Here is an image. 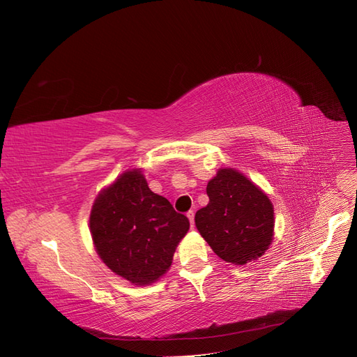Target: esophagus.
Masks as SVG:
<instances>
[{
    "label": "esophagus",
    "instance_id": "obj_1",
    "mask_svg": "<svg viewBox=\"0 0 357 357\" xmlns=\"http://www.w3.org/2000/svg\"><path fill=\"white\" fill-rule=\"evenodd\" d=\"M187 217H188V220H190L191 227H195V211H188V212H187Z\"/></svg>",
    "mask_w": 357,
    "mask_h": 357
}]
</instances>
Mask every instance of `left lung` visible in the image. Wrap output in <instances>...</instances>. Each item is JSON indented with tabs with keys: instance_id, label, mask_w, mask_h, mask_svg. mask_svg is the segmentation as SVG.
Listing matches in <instances>:
<instances>
[{
	"instance_id": "left-lung-1",
	"label": "left lung",
	"mask_w": 357,
	"mask_h": 357,
	"mask_svg": "<svg viewBox=\"0 0 357 357\" xmlns=\"http://www.w3.org/2000/svg\"><path fill=\"white\" fill-rule=\"evenodd\" d=\"M209 203L196 212V227L220 259L245 264L272 243L269 197L235 169H220L206 187Z\"/></svg>"
}]
</instances>
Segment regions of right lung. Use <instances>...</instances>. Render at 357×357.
<instances>
[{"instance_id": "add662e5", "label": "right lung", "mask_w": 357, "mask_h": 357, "mask_svg": "<svg viewBox=\"0 0 357 357\" xmlns=\"http://www.w3.org/2000/svg\"><path fill=\"white\" fill-rule=\"evenodd\" d=\"M188 229V218L149 190L140 169L124 172L101 190L89 215L100 259L135 286H146L166 273Z\"/></svg>"}]
</instances>
